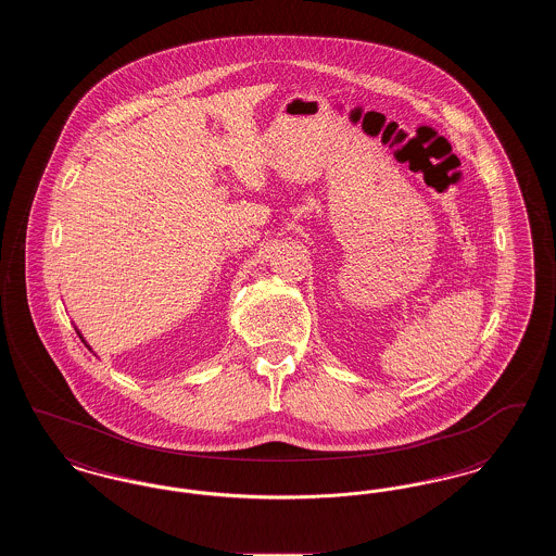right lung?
Wrapping results in <instances>:
<instances>
[{
	"instance_id": "add662e5",
	"label": "right lung",
	"mask_w": 556,
	"mask_h": 556,
	"mask_svg": "<svg viewBox=\"0 0 556 556\" xmlns=\"http://www.w3.org/2000/svg\"><path fill=\"white\" fill-rule=\"evenodd\" d=\"M77 333H79V338H80V340H83V336H80V331H77ZM83 342H85V340H83ZM85 345H87V348H89V344H87V342H85ZM89 350H91V348H89Z\"/></svg>"
}]
</instances>
